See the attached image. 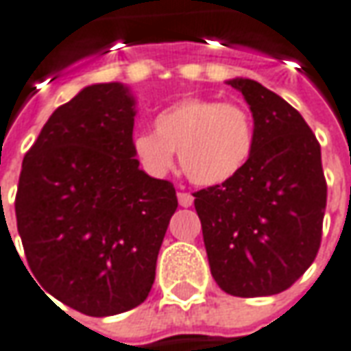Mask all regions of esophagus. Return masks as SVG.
I'll use <instances>...</instances> for the list:
<instances>
[{"mask_svg": "<svg viewBox=\"0 0 351 351\" xmlns=\"http://www.w3.org/2000/svg\"><path fill=\"white\" fill-rule=\"evenodd\" d=\"M178 201H180L181 206H191L193 204V195L187 191L178 193Z\"/></svg>", "mask_w": 351, "mask_h": 351, "instance_id": "esophagus-1", "label": "esophagus"}]
</instances>
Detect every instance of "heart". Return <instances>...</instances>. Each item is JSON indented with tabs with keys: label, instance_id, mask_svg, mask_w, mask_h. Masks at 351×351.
I'll use <instances>...</instances> for the list:
<instances>
[{
	"label": "heart",
	"instance_id": "1",
	"mask_svg": "<svg viewBox=\"0 0 351 351\" xmlns=\"http://www.w3.org/2000/svg\"><path fill=\"white\" fill-rule=\"evenodd\" d=\"M255 141V119L245 106L185 96L156 115L154 131L133 138V154L147 173L162 178L180 152L181 168L195 185L216 187L243 171Z\"/></svg>",
	"mask_w": 351,
	"mask_h": 351
}]
</instances>
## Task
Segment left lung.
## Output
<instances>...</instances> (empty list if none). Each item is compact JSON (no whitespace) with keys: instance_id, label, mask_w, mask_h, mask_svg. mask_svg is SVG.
<instances>
[{"instance_id":"8db88e82","label":"left lung","mask_w":351,"mask_h":351,"mask_svg":"<svg viewBox=\"0 0 351 351\" xmlns=\"http://www.w3.org/2000/svg\"><path fill=\"white\" fill-rule=\"evenodd\" d=\"M255 119V150L224 185L193 193L208 265L230 295L288 290L319 253L326 208L321 145L302 114L251 79L228 81Z\"/></svg>"}]
</instances>
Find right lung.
Returning a JSON list of instances; mask_svg holds the SVG:
<instances>
[{
	"mask_svg": "<svg viewBox=\"0 0 351 351\" xmlns=\"http://www.w3.org/2000/svg\"><path fill=\"white\" fill-rule=\"evenodd\" d=\"M133 123L127 86L90 84L49 115L19 178L16 230L30 272L90 317L147 300L178 208L171 181L138 170Z\"/></svg>",
	"mask_w": 351,
	"mask_h": 351,
	"instance_id": "1",
	"label": "right lung"
}]
</instances>
